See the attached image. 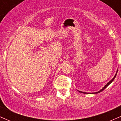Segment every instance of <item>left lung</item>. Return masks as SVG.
<instances>
[{"label":"left lung","instance_id":"1","mask_svg":"<svg viewBox=\"0 0 121 121\" xmlns=\"http://www.w3.org/2000/svg\"><path fill=\"white\" fill-rule=\"evenodd\" d=\"M117 72H118V70H117V72H116V74H115L114 77H113V78L112 79V80H110V81L109 82H108V84H107L106 85H105V86H104V87H103V88L102 89H101L100 91H97V92H95V93H93V94H95V93H100L101 91H104V90L105 89V88H106V87H108V86H109V85L111 83H112V82H113V81H114V78H116V75H117ZM79 91V92H80V93H84V94H89V93H86V92H83V91Z\"/></svg>","mask_w":121,"mask_h":121}]
</instances>
